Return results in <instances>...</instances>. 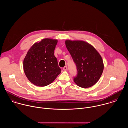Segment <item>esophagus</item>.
<instances>
[{"mask_svg": "<svg viewBox=\"0 0 128 128\" xmlns=\"http://www.w3.org/2000/svg\"><path fill=\"white\" fill-rule=\"evenodd\" d=\"M63 70H65V71L67 70H68V66H65L63 68Z\"/></svg>", "mask_w": 128, "mask_h": 128, "instance_id": "esophagus-1", "label": "esophagus"}]
</instances>
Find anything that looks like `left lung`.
<instances>
[{
    "label": "left lung",
    "instance_id": "1",
    "mask_svg": "<svg viewBox=\"0 0 128 128\" xmlns=\"http://www.w3.org/2000/svg\"><path fill=\"white\" fill-rule=\"evenodd\" d=\"M65 43L77 66L78 73L74 82L83 88L92 86L98 81L104 71L101 56L93 46L86 41L68 39Z\"/></svg>",
    "mask_w": 128,
    "mask_h": 128
}]
</instances>
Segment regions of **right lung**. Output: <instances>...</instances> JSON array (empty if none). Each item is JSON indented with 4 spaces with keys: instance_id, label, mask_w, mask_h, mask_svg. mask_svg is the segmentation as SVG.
<instances>
[{
    "instance_id": "right-lung-1",
    "label": "right lung",
    "mask_w": 128,
    "mask_h": 128,
    "mask_svg": "<svg viewBox=\"0 0 128 128\" xmlns=\"http://www.w3.org/2000/svg\"><path fill=\"white\" fill-rule=\"evenodd\" d=\"M57 43V39L44 38L34 43L28 51L23 62L24 71L34 85L47 86L61 72L54 55Z\"/></svg>"
}]
</instances>
